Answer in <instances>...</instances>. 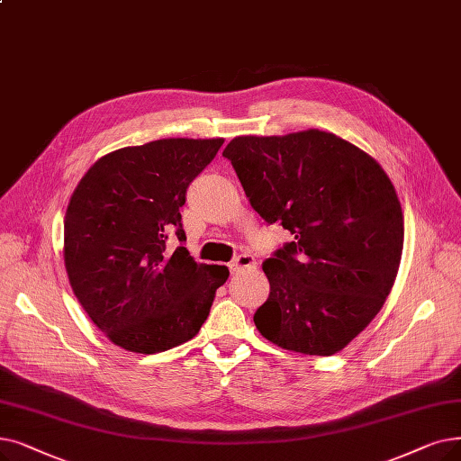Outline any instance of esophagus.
I'll return each mask as SVG.
<instances>
[{"label": "esophagus", "instance_id": "1", "mask_svg": "<svg viewBox=\"0 0 461 461\" xmlns=\"http://www.w3.org/2000/svg\"><path fill=\"white\" fill-rule=\"evenodd\" d=\"M254 267H256V259H254L252 254H239V256H235V259L230 264V269L235 275L250 271Z\"/></svg>", "mask_w": 461, "mask_h": 461}]
</instances>
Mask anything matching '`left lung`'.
<instances>
[{
  "label": "left lung",
  "mask_w": 461,
  "mask_h": 461,
  "mask_svg": "<svg viewBox=\"0 0 461 461\" xmlns=\"http://www.w3.org/2000/svg\"><path fill=\"white\" fill-rule=\"evenodd\" d=\"M252 209L294 241L264 262L269 297L254 314L267 341L331 356L383 309L403 250V212L388 175L320 130L235 137L224 149Z\"/></svg>",
  "instance_id": "left-lung-1"
}]
</instances>
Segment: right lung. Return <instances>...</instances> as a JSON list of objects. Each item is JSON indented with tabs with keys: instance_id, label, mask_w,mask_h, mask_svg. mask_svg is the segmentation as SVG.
Segmentation results:
<instances>
[{
	"instance_id": "add662e5",
	"label": "right lung",
	"mask_w": 461,
	"mask_h": 461,
	"mask_svg": "<svg viewBox=\"0 0 461 461\" xmlns=\"http://www.w3.org/2000/svg\"><path fill=\"white\" fill-rule=\"evenodd\" d=\"M224 139H159L114 150L88 169L64 220L71 288L116 347L154 354L197 335L226 266L195 264L185 247L186 190ZM175 234L179 247L167 239Z\"/></svg>"
}]
</instances>
